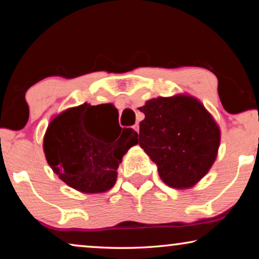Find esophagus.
<instances>
[{
    "label": "esophagus",
    "mask_w": 259,
    "mask_h": 259,
    "mask_svg": "<svg viewBox=\"0 0 259 259\" xmlns=\"http://www.w3.org/2000/svg\"><path fill=\"white\" fill-rule=\"evenodd\" d=\"M133 130H134V131H136V132H137V133H139V125H138V123H136V125H134V126H133Z\"/></svg>",
    "instance_id": "34e87169"
}]
</instances>
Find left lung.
Instances as JSON below:
<instances>
[{
  "instance_id": "obj_1",
  "label": "left lung",
  "mask_w": 259,
  "mask_h": 259,
  "mask_svg": "<svg viewBox=\"0 0 259 259\" xmlns=\"http://www.w3.org/2000/svg\"><path fill=\"white\" fill-rule=\"evenodd\" d=\"M139 145L162 182L186 189L199 182L217 157L221 131L210 113L186 95L158 98L140 107Z\"/></svg>"
}]
</instances>
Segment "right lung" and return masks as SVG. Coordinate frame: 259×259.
Masks as SVG:
<instances>
[{
    "label": "right lung",
    "mask_w": 259,
    "mask_h": 259,
    "mask_svg": "<svg viewBox=\"0 0 259 259\" xmlns=\"http://www.w3.org/2000/svg\"><path fill=\"white\" fill-rule=\"evenodd\" d=\"M111 108L83 104L69 108L49 123L44 140L46 158L67 185L84 193L105 192L116 180L123 154L138 143V133L121 128L113 133L106 113Z\"/></svg>",
    "instance_id": "add662e5"
}]
</instances>
